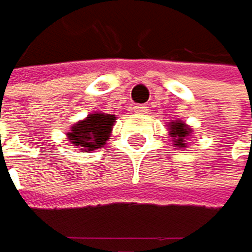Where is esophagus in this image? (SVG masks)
<instances>
[{
	"instance_id": "esophagus-1",
	"label": "esophagus",
	"mask_w": 252,
	"mask_h": 252,
	"mask_svg": "<svg viewBox=\"0 0 252 252\" xmlns=\"http://www.w3.org/2000/svg\"><path fill=\"white\" fill-rule=\"evenodd\" d=\"M133 111H135L136 114H144L147 111V106L146 105H135L133 106Z\"/></svg>"
}]
</instances>
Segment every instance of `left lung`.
<instances>
[{"label": "left lung", "instance_id": "1", "mask_svg": "<svg viewBox=\"0 0 252 252\" xmlns=\"http://www.w3.org/2000/svg\"><path fill=\"white\" fill-rule=\"evenodd\" d=\"M189 130L184 122H172L171 125V136L174 138V146L185 147V139L189 136Z\"/></svg>", "mask_w": 252, "mask_h": 252}]
</instances>
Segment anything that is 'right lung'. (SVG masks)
<instances>
[{
	"label": "right lung",
	"instance_id": "right-lung-1",
	"mask_svg": "<svg viewBox=\"0 0 252 252\" xmlns=\"http://www.w3.org/2000/svg\"><path fill=\"white\" fill-rule=\"evenodd\" d=\"M114 122L116 117L111 114H89L84 121L73 125L67 136L75 146H80L84 154H88L105 146Z\"/></svg>",
	"mask_w": 252,
	"mask_h": 252
}]
</instances>
